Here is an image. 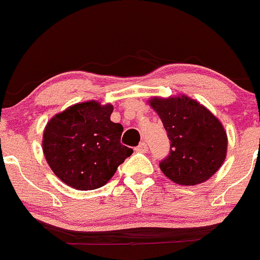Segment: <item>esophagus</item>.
<instances>
[{
  "mask_svg": "<svg viewBox=\"0 0 260 260\" xmlns=\"http://www.w3.org/2000/svg\"><path fill=\"white\" fill-rule=\"evenodd\" d=\"M136 152H138V153H147L148 152V145H147V143H144V142L139 143L138 147L136 148Z\"/></svg>",
  "mask_w": 260,
  "mask_h": 260,
  "instance_id": "esophagus-1",
  "label": "esophagus"
}]
</instances>
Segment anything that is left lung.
Returning <instances> with one entry per match:
<instances>
[{"instance_id": "obj_1", "label": "left lung", "mask_w": 260, "mask_h": 260, "mask_svg": "<svg viewBox=\"0 0 260 260\" xmlns=\"http://www.w3.org/2000/svg\"><path fill=\"white\" fill-rule=\"evenodd\" d=\"M170 141V153L159 167L167 178L185 186L209 180L227 155V133L221 121L187 96L152 98Z\"/></svg>"}]
</instances>
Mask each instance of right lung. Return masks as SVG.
Wrapping results in <instances>:
<instances>
[{
  "mask_svg": "<svg viewBox=\"0 0 260 260\" xmlns=\"http://www.w3.org/2000/svg\"><path fill=\"white\" fill-rule=\"evenodd\" d=\"M113 106L99 101L73 105L56 113L43 133V153L68 186L95 190L106 185L133 153L121 144L122 124L111 121Z\"/></svg>",
  "mask_w": 260,
  "mask_h": 260,
  "instance_id": "1",
  "label": "right lung"
}]
</instances>
